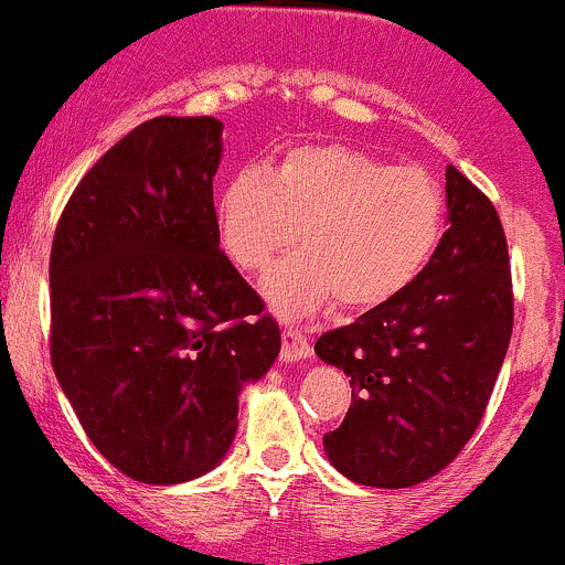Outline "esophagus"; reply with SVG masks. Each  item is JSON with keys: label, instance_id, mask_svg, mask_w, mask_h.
Segmentation results:
<instances>
[{"label": "esophagus", "instance_id": "1", "mask_svg": "<svg viewBox=\"0 0 565 565\" xmlns=\"http://www.w3.org/2000/svg\"><path fill=\"white\" fill-rule=\"evenodd\" d=\"M281 358L295 362V360H306L311 358V341L302 335L300 328L295 324H284L281 330Z\"/></svg>", "mask_w": 565, "mask_h": 565}]
</instances>
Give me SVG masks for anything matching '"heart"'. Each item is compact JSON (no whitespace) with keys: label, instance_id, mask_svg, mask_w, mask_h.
<instances>
[{"label":"heart","instance_id":"heart-1","mask_svg":"<svg viewBox=\"0 0 565 565\" xmlns=\"http://www.w3.org/2000/svg\"><path fill=\"white\" fill-rule=\"evenodd\" d=\"M447 200L423 168L332 142L284 151L265 170L243 168L216 194L213 222L224 257L243 273L273 267L267 298L287 313L319 302L371 311L406 292L444 235Z\"/></svg>","mask_w":565,"mask_h":565}]
</instances>
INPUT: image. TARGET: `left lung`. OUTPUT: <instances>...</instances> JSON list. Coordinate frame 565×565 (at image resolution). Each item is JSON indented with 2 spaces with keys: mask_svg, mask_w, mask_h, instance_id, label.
<instances>
[{
  "mask_svg": "<svg viewBox=\"0 0 565 565\" xmlns=\"http://www.w3.org/2000/svg\"><path fill=\"white\" fill-rule=\"evenodd\" d=\"M449 230L417 281L358 322L319 335L352 406L324 433L330 462L367 487L441 473L482 423L514 328L509 246L495 205L447 168Z\"/></svg>",
  "mask_w": 565,
  "mask_h": 565,
  "instance_id": "1",
  "label": "left lung"
}]
</instances>
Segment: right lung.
<instances>
[{
    "label": "right lung",
    "instance_id": "obj_1",
    "mask_svg": "<svg viewBox=\"0 0 565 565\" xmlns=\"http://www.w3.org/2000/svg\"><path fill=\"white\" fill-rule=\"evenodd\" d=\"M218 118H151L81 178L53 233V373L94 447L135 482L211 471L235 438L243 382L281 349L218 248Z\"/></svg>",
    "mask_w": 565,
    "mask_h": 565
}]
</instances>
